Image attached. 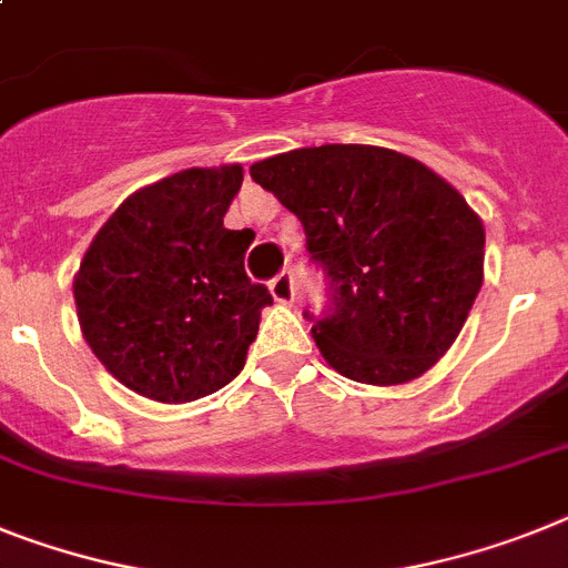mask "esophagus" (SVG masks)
<instances>
[{
	"mask_svg": "<svg viewBox=\"0 0 568 568\" xmlns=\"http://www.w3.org/2000/svg\"><path fill=\"white\" fill-rule=\"evenodd\" d=\"M271 297L276 300V303H294V274L292 271H283V274H276L274 280H271Z\"/></svg>",
	"mask_w": 568,
	"mask_h": 568,
	"instance_id": "obj_1",
	"label": "esophagus"
}]
</instances>
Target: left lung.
<instances>
[{
	"mask_svg": "<svg viewBox=\"0 0 568 568\" xmlns=\"http://www.w3.org/2000/svg\"><path fill=\"white\" fill-rule=\"evenodd\" d=\"M306 231L326 308L303 312L328 366L361 384L427 373L483 288L485 227L445 179L384 146L326 144L251 166Z\"/></svg>",
	"mask_w": 568,
	"mask_h": 568,
	"instance_id": "8db88e82",
	"label": "left lung"
}]
</instances>
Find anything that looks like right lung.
<instances>
[{
    "mask_svg": "<svg viewBox=\"0 0 568 568\" xmlns=\"http://www.w3.org/2000/svg\"><path fill=\"white\" fill-rule=\"evenodd\" d=\"M240 187V164L155 181L109 216L80 262L85 343L144 398L184 404L231 384L274 303L245 274L254 233L225 227Z\"/></svg>",
    "mask_w": 568,
    "mask_h": 568,
    "instance_id": "add662e5",
    "label": "right lung"
}]
</instances>
